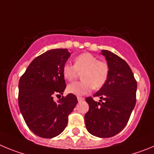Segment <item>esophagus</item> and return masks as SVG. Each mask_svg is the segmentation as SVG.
Wrapping results in <instances>:
<instances>
[{
    "instance_id": "1",
    "label": "esophagus",
    "mask_w": 154,
    "mask_h": 154,
    "mask_svg": "<svg viewBox=\"0 0 154 154\" xmlns=\"http://www.w3.org/2000/svg\"><path fill=\"white\" fill-rule=\"evenodd\" d=\"M84 97H77V100L78 101H82L84 100Z\"/></svg>"
}]
</instances>
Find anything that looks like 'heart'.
I'll return each mask as SVG.
<instances>
[{
    "instance_id": "b5f03b06",
    "label": "heart",
    "mask_w": 154,
    "mask_h": 154,
    "mask_svg": "<svg viewBox=\"0 0 154 154\" xmlns=\"http://www.w3.org/2000/svg\"><path fill=\"white\" fill-rule=\"evenodd\" d=\"M82 72V81L67 86V91L70 94L84 95L89 94L93 88H101L107 81L110 67L106 61L98 60L92 54L83 53L74 58V64L66 63L62 69L63 77L67 81L74 80Z\"/></svg>"
}]
</instances>
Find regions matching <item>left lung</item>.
<instances>
[{
  "mask_svg": "<svg viewBox=\"0 0 154 154\" xmlns=\"http://www.w3.org/2000/svg\"><path fill=\"white\" fill-rule=\"evenodd\" d=\"M110 73L106 84L93 97L86 98L89 110L84 116L87 130L98 137H111L127 125L136 104L137 84L127 62L110 51L103 50Z\"/></svg>",
  "mask_w": 154,
  "mask_h": 154,
  "instance_id": "1",
  "label": "left lung"
}]
</instances>
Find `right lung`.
Listing matches in <instances>:
<instances>
[{"label": "right lung", "instance_id": "add662e5", "mask_svg": "<svg viewBox=\"0 0 154 154\" xmlns=\"http://www.w3.org/2000/svg\"><path fill=\"white\" fill-rule=\"evenodd\" d=\"M70 55L67 49L50 50L34 59L19 80L20 112L28 128L41 137L61 134L77 103L73 94L54 100L66 88L62 69Z\"/></svg>", "mask_w": 154, "mask_h": 154}]
</instances>
